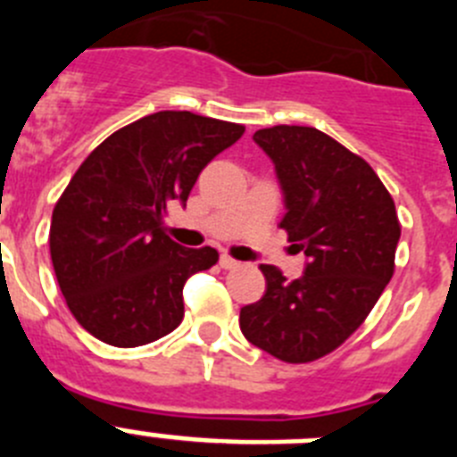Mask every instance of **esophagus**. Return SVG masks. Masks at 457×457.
I'll return each mask as SVG.
<instances>
[{"label":"esophagus","mask_w":457,"mask_h":457,"mask_svg":"<svg viewBox=\"0 0 457 457\" xmlns=\"http://www.w3.org/2000/svg\"><path fill=\"white\" fill-rule=\"evenodd\" d=\"M220 265L224 270H236V268H240V263H237L236 258H231V256H226V253H221L220 256Z\"/></svg>","instance_id":"obj_1"}]
</instances>
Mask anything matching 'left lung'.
<instances>
[{
	"label": "left lung",
	"instance_id": "obj_1",
	"mask_svg": "<svg viewBox=\"0 0 457 457\" xmlns=\"http://www.w3.org/2000/svg\"><path fill=\"white\" fill-rule=\"evenodd\" d=\"M284 194L288 240L304 274L286 281L261 265L265 295L240 309L249 343L288 364L337 350L357 329L394 274L401 224L391 194L366 160L304 125L253 132Z\"/></svg>",
	"mask_w": 457,
	"mask_h": 457
}]
</instances>
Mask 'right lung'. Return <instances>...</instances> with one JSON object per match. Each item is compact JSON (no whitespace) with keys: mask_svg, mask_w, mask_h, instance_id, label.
Masks as SVG:
<instances>
[{"mask_svg":"<svg viewBox=\"0 0 457 457\" xmlns=\"http://www.w3.org/2000/svg\"><path fill=\"white\" fill-rule=\"evenodd\" d=\"M242 135L237 123L157 112L84 160L52 212L50 253L68 309L88 334L137 348L180 325L185 281L220 253L164 236V212L185 205L205 164Z\"/></svg>","mask_w":457,"mask_h":457,"instance_id":"obj_1","label":"right lung"}]
</instances>
